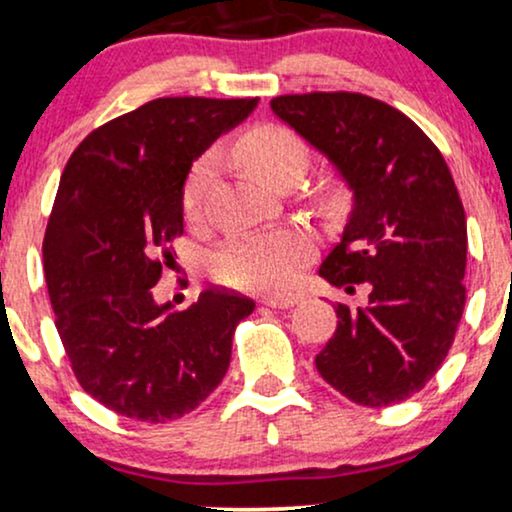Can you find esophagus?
Here are the masks:
<instances>
[{
  "label": "esophagus",
  "instance_id": "esophagus-1",
  "mask_svg": "<svg viewBox=\"0 0 512 512\" xmlns=\"http://www.w3.org/2000/svg\"><path fill=\"white\" fill-rule=\"evenodd\" d=\"M296 296H266V299H261L263 306H270V308H289L296 304Z\"/></svg>",
  "mask_w": 512,
  "mask_h": 512
}]
</instances>
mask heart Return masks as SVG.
Instances as JSON below:
<instances>
[{"mask_svg":"<svg viewBox=\"0 0 512 512\" xmlns=\"http://www.w3.org/2000/svg\"><path fill=\"white\" fill-rule=\"evenodd\" d=\"M239 159L263 185H273L282 173L306 166V147L282 125H263L246 132L237 144ZM218 159L208 154L192 168L182 192L187 216H197L206 189L216 173ZM313 254V239L304 230H280L266 235H246L227 242L213 254V273L227 285L263 292H282L292 287L299 270Z\"/></svg>","mask_w":512,"mask_h":512,"instance_id":"b5f03b06","label":"heart"}]
</instances>
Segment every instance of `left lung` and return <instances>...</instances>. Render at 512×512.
Returning <instances> with one entry per match:
<instances>
[{"mask_svg":"<svg viewBox=\"0 0 512 512\" xmlns=\"http://www.w3.org/2000/svg\"><path fill=\"white\" fill-rule=\"evenodd\" d=\"M270 109L351 192L318 275L346 292L370 287L365 308H334L315 368L358 406L408 399L444 363L465 306L468 225L449 166L408 116L365 94H287Z\"/></svg>","mask_w":512,"mask_h":512,"instance_id":"obj_1","label":"left lung"}]
</instances>
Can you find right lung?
I'll list each match as a JSON object with an SVG mask.
<instances>
[{
	"label": "right lung",
	"instance_id": "obj_1",
	"mask_svg": "<svg viewBox=\"0 0 512 512\" xmlns=\"http://www.w3.org/2000/svg\"><path fill=\"white\" fill-rule=\"evenodd\" d=\"M256 106L154 99L90 132L63 168L42 244L44 277L80 387L118 415L178 420L230 368L232 334L254 301L204 289L175 311L170 301L156 304L151 287L168 242L182 235L189 168Z\"/></svg>",
	"mask_w": 512,
	"mask_h": 512
}]
</instances>
